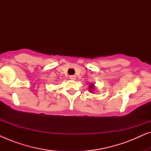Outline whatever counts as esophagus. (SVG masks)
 Returning a JSON list of instances; mask_svg holds the SVG:
<instances>
[{
    "mask_svg": "<svg viewBox=\"0 0 151 151\" xmlns=\"http://www.w3.org/2000/svg\"><path fill=\"white\" fill-rule=\"evenodd\" d=\"M70 79L72 80H74L76 79V76H70Z\"/></svg>",
    "mask_w": 151,
    "mask_h": 151,
    "instance_id": "esophagus-1",
    "label": "esophagus"
}]
</instances>
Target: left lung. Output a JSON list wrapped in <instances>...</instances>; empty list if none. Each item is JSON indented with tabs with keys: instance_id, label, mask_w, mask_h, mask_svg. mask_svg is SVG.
<instances>
[{
	"instance_id": "1",
	"label": "left lung",
	"mask_w": 151,
	"mask_h": 151,
	"mask_svg": "<svg viewBox=\"0 0 151 151\" xmlns=\"http://www.w3.org/2000/svg\"><path fill=\"white\" fill-rule=\"evenodd\" d=\"M95 89V85L94 84H91L89 85V88H88V90L90 91V92H92L93 90Z\"/></svg>"
}]
</instances>
